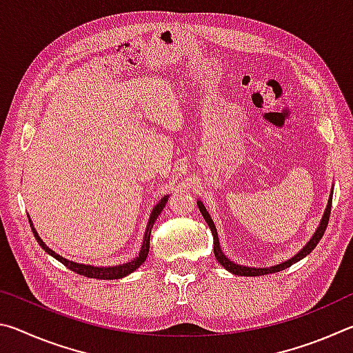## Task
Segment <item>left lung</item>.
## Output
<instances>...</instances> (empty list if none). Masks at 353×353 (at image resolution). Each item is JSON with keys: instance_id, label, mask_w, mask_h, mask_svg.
<instances>
[{"instance_id": "obj_1", "label": "left lung", "mask_w": 353, "mask_h": 353, "mask_svg": "<svg viewBox=\"0 0 353 353\" xmlns=\"http://www.w3.org/2000/svg\"><path fill=\"white\" fill-rule=\"evenodd\" d=\"M332 196H333V193L330 194V199H328L325 213H324V216H322V219H321V224H319V227H318V230H316V234L313 235L312 240H310V241L307 243V246L303 248L297 255L292 256L291 260L285 261V263H280V265H277V266L265 268V270H260V268H246V266L235 265L234 261H230L229 259H227V256H225L223 252H221V249H219V240H218V234H216V227H214L213 221H212V218H210V214H208V212L205 210L204 204H202L201 201L198 202V207H199L202 216H204V219L207 221V224H208V227H210V230H212V234H213V244H214L213 250H214V256H216V260L221 263V265H223V266L225 268L227 271H230L232 274H235V276H246V277L249 276V277H255V276H265V274H272V272L283 271V270H286V268H290L291 265H294L296 261L302 260L303 256H307L316 246H318V243L321 241V238L324 236V232H325V229H327L328 219H330Z\"/></svg>"}]
</instances>
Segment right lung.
Listing matches in <instances>:
<instances>
[{"instance_id":"obj_1","label":"right lung","mask_w":353,"mask_h":353,"mask_svg":"<svg viewBox=\"0 0 353 353\" xmlns=\"http://www.w3.org/2000/svg\"><path fill=\"white\" fill-rule=\"evenodd\" d=\"M166 201H168V196H165V198H162V201L159 202L157 205L154 207V210L151 213V218H149V223H148V227H146V234H145V240H143V246L140 249V254L137 259L130 260L129 263H126V265H119V266H113V268H94V266H85V265H79V263H74V261H68L67 259H63V256L57 255L56 252H52V250L46 246V244L40 240V236L37 232H35V229L32 227V223L31 219H29V224H31V229H32V234L35 236V240H37V243L40 244L41 248H43L48 254L54 256L56 260H59L62 263V265H65L68 268V270L74 271L76 274H81V276H85V277H90V279H103V280H113V279H121V277H126L128 274L134 272L135 270H139L140 265L143 261L146 260L148 256V252H149V236H151V229L152 225L155 223V219H157V216L160 214V212L163 210V207L166 204Z\"/></svg>"}]
</instances>
